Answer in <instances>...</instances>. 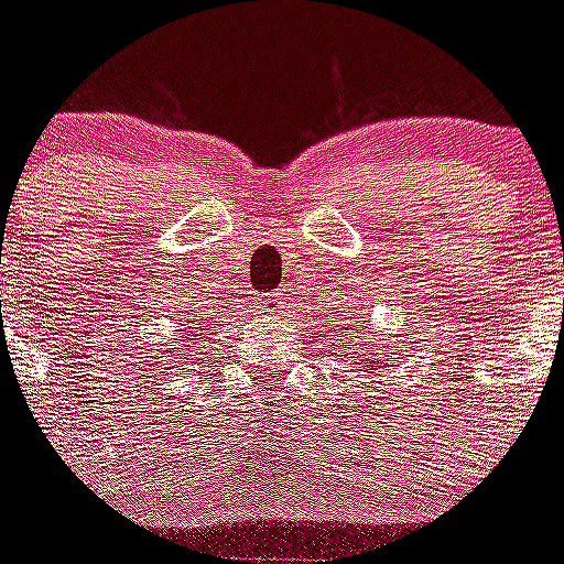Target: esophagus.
<instances>
[{"label":"esophagus","instance_id":"34e87169","mask_svg":"<svg viewBox=\"0 0 564 564\" xmlns=\"http://www.w3.org/2000/svg\"><path fill=\"white\" fill-rule=\"evenodd\" d=\"M282 305H285V293H259L257 296V307L262 313H271V316H276L279 311H282Z\"/></svg>","mask_w":564,"mask_h":564}]
</instances>
